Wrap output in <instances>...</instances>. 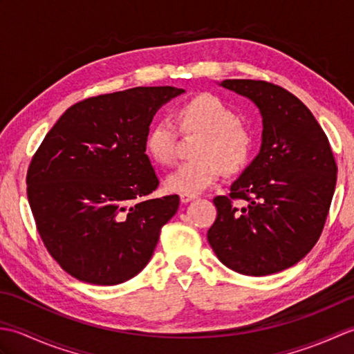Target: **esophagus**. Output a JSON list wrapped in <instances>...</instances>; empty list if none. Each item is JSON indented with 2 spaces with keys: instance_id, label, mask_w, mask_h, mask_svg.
Masks as SVG:
<instances>
[{
  "instance_id": "1",
  "label": "esophagus",
  "mask_w": 354,
  "mask_h": 354,
  "mask_svg": "<svg viewBox=\"0 0 354 354\" xmlns=\"http://www.w3.org/2000/svg\"><path fill=\"white\" fill-rule=\"evenodd\" d=\"M179 199H181V204H189L190 201L196 199V196H194V194H181V196H179Z\"/></svg>"
}]
</instances>
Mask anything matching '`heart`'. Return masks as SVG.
Segmentation results:
<instances>
[{"mask_svg":"<svg viewBox=\"0 0 354 354\" xmlns=\"http://www.w3.org/2000/svg\"><path fill=\"white\" fill-rule=\"evenodd\" d=\"M175 123L183 133H201L193 149L196 160L179 164L165 179L169 192L198 194L213 185L222 170L242 171L251 161L254 133L240 122L237 111L214 94H199L175 111ZM176 127L161 118L149 127L145 146L158 164L169 165L176 153Z\"/></svg>","mask_w":354,"mask_h":354,"instance_id":"b5f03b06","label":"heart"}]
</instances>
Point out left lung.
Returning a JSON list of instances; mask_svg holds the SVG:
<instances>
[{"instance_id": "obj_1", "label": "left lung", "mask_w": 354, "mask_h": 354, "mask_svg": "<svg viewBox=\"0 0 354 354\" xmlns=\"http://www.w3.org/2000/svg\"><path fill=\"white\" fill-rule=\"evenodd\" d=\"M221 86L248 97L263 118L261 147L231 185L216 196L208 243L225 266L261 277L280 272L309 252L324 228L336 185L327 135L306 104L265 80L228 79ZM248 205L239 209L234 201Z\"/></svg>"}]
</instances>
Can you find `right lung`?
Returning <instances> with one entry per match:
<instances>
[{"label": "right lung", "mask_w": 354, "mask_h": 354, "mask_svg": "<svg viewBox=\"0 0 354 354\" xmlns=\"http://www.w3.org/2000/svg\"><path fill=\"white\" fill-rule=\"evenodd\" d=\"M185 93L138 86L66 109L27 171V196L42 242L80 281L112 286L137 275L179 207L178 194L149 198L158 178L146 133L162 104Z\"/></svg>", "instance_id": "1"}]
</instances>
